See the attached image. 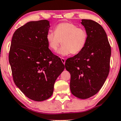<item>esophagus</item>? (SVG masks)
<instances>
[{
  "mask_svg": "<svg viewBox=\"0 0 121 121\" xmlns=\"http://www.w3.org/2000/svg\"><path fill=\"white\" fill-rule=\"evenodd\" d=\"M61 61L62 62V63H63L64 64H65V59H64V58H61Z\"/></svg>",
  "mask_w": 121,
  "mask_h": 121,
  "instance_id": "obj_1",
  "label": "esophagus"
}]
</instances>
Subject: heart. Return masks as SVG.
I'll return each instance as SVG.
<instances>
[{"label": "heart", "mask_w": 121, "mask_h": 121, "mask_svg": "<svg viewBox=\"0 0 121 121\" xmlns=\"http://www.w3.org/2000/svg\"><path fill=\"white\" fill-rule=\"evenodd\" d=\"M54 31L47 33L46 40L49 49L53 51L57 49L61 41L62 46L57 51L60 56H68L72 53L77 54L82 51L86 44L88 38L87 31L74 24L60 23L55 27Z\"/></svg>", "instance_id": "b5f03b06"}]
</instances>
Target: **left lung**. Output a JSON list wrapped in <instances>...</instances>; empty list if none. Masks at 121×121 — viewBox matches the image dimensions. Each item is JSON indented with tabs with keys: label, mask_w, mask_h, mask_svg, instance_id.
<instances>
[{
	"label": "left lung",
	"mask_w": 121,
	"mask_h": 121,
	"mask_svg": "<svg viewBox=\"0 0 121 121\" xmlns=\"http://www.w3.org/2000/svg\"><path fill=\"white\" fill-rule=\"evenodd\" d=\"M88 38L83 50L66 60L65 68L71 75L72 94L81 99L96 94L109 72L111 48L103 27L96 22L83 19Z\"/></svg>",
	"instance_id": "1"
}]
</instances>
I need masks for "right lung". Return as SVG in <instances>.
Segmentation results:
<instances>
[{
	"mask_svg": "<svg viewBox=\"0 0 121 121\" xmlns=\"http://www.w3.org/2000/svg\"><path fill=\"white\" fill-rule=\"evenodd\" d=\"M49 22L30 21L16 30L12 39L9 62L16 86L36 101L52 96L54 84L65 69L60 58L52 53L46 40Z\"/></svg>",
	"mask_w": 121,
	"mask_h": 121,
	"instance_id": "right-lung-1",
	"label": "right lung"
}]
</instances>
